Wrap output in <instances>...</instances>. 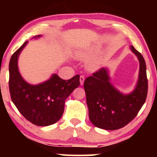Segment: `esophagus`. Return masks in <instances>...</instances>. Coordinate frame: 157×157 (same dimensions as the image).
<instances>
[{
	"mask_svg": "<svg viewBox=\"0 0 157 157\" xmlns=\"http://www.w3.org/2000/svg\"><path fill=\"white\" fill-rule=\"evenodd\" d=\"M84 80H85V77L84 76H82V75H81L80 77V85H83L84 83Z\"/></svg>",
	"mask_w": 157,
	"mask_h": 157,
	"instance_id": "1",
	"label": "esophagus"
}]
</instances>
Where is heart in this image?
Masks as SVG:
<instances>
[{"label": "heart", "mask_w": 157, "mask_h": 157, "mask_svg": "<svg viewBox=\"0 0 157 157\" xmlns=\"http://www.w3.org/2000/svg\"><path fill=\"white\" fill-rule=\"evenodd\" d=\"M91 67H92L93 68H96L97 67V63L96 62H94L91 63Z\"/></svg>", "instance_id": "b5f03b06"}]
</instances>
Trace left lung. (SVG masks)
I'll use <instances>...</instances> for the list:
<instances>
[{
    "label": "left lung",
    "mask_w": 157,
    "mask_h": 157,
    "mask_svg": "<svg viewBox=\"0 0 157 157\" xmlns=\"http://www.w3.org/2000/svg\"><path fill=\"white\" fill-rule=\"evenodd\" d=\"M131 49L140 62L138 81L132 92L124 94L113 87L106 68L85 80L89 119L97 128L110 131L121 128L134 120L145 103L147 94L145 61L134 46H131Z\"/></svg>",
    "instance_id": "8db88e82"
}]
</instances>
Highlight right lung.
<instances>
[{"label":"right lung","mask_w":157,"mask_h":157,"mask_svg":"<svg viewBox=\"0 0 157 157\" xmlns=\"http://www.w3.org/2000/svg\"><path fill=\"white\" fill-rule=\"evenodd\" d=\"M40 37L35 36L34 38ZM27 43L26 41L11 57L9 65L11 99L27 120L36 125L48 126L61 118L66 98L80 86V75L65 80L54 74L42 83H28L21 77L17 66L20 54Z\"/></svg>","instance_id":"add662e5"}]
</instances>
